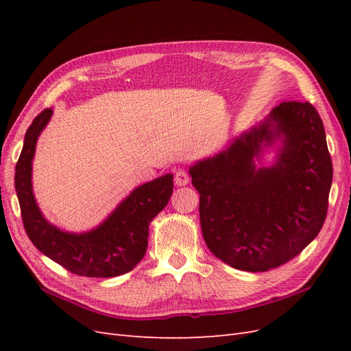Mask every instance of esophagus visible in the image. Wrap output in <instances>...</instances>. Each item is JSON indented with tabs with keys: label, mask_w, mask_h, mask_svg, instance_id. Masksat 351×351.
<instances>
[{
	"label": "esophagus",
	"mask_w": 351,
	"mask_h": 351,
	"mask_svg": "<svg viewBox=\"0 0 351 351\" xmlns=\"http://www.w3.org/2000/svg\"><path fill=\"white\" fill-rule=\"evenodd\" d=\"M174 183L177 186H186L189 183V174L184 169H178V171L174 174Z\"/></svg>",
	"instance_id": "1"
}]
</instances>
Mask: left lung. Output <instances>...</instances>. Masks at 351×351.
Segmentation results:
<instances>
[{
  "instance_id": "1",
  "label": "left lung",
  "mask_w": 351,
  "mask_h": 351,
  "mask_svg": "<svg viewBox=\"0 0 351 351\" xmlns=\"http://www.w3.org/2000/svg\"><path fill=\"white\" fill-rule=\"evenodd\" d=\"M284 134L278 164L254 170L261 142ZM208 249L230 267L267 272L295 258L321 231L332 183L325 129L311 102L282 101L259 129L190 168Z\"/></svg>"
}]
</instances>
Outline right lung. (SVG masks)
<instances>
[{
    "label": "right lung",
    "mask_w": 351,
    "mask_h": 351,
    "mask_svg": "<svg viewBox=\"0 0 351 351\" xmlns=\"http://www.w3.org/2000/svg\"><path fill=\"white\" fill-rule=\"evenodd\" d=\"M51 115L52 110L47 108L35 117L16 164L14 186L27 237L45 256L82 277L111 278L130 272L145 256L149 224L171 197L173 176L137 187L97 230L86 234L62 232L42 217L30 183L38 136Z\"/></svg>",
    "instance_id": "obj_1"
}]
</instances>
